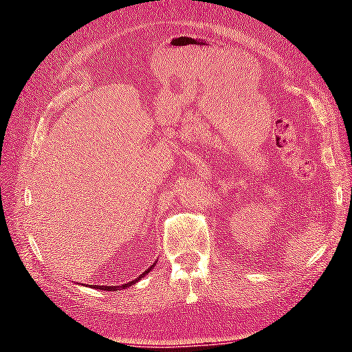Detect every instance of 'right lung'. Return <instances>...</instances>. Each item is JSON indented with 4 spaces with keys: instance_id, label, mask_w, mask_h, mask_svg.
Masks as SVG:
<instances>
[{
    "instance_id": "add662e5",
    "label": "right lung",
    "mask_w": 352,
    "mask_h": 352,
    "mask_svg": "<svg viewBox=\"0 0 352 352\" xmlns=\"http://www.w3.org/2000/svg\"><path fill=\"white\" fill-rule=\"evenodd\" d=\"M153 265H155V264H153ZM153 265H152V267H153ZM152 267H148V269H147L144 273H141V275H140L138 278H135L133 281H130V283H127V284H121V285H96V284L93 285V284H91L90 287H93V289H100V290H109V292H110V290H113V292H118V290H121V289H126V287H129V285H132V284H136V283H138L142 276H146L147 273L152 270Z\"/></svg>"
}]
</instances>
